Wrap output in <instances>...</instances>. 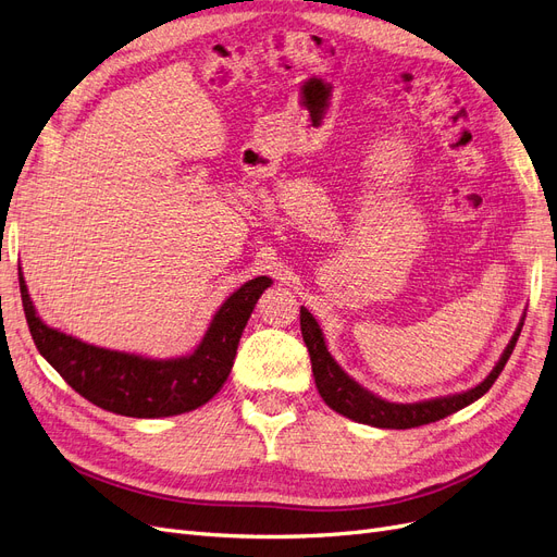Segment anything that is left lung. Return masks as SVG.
<instances>
[{
  "instance_id": "1",
  "label": "left lung",
  "mask_w": 557,
  "mask_h": 557,
  "mask_svg": "<svg viewBox=\"0 0 557 557\" xmlns=\"http://www.w3.org/2000/svg\"><path fill=\"white\" fill-rule=\"evenodd\" d=\"M522 320L518 323L509 346L504 348L502 358L493 367V372L487 374L479 385L469 387V391H465V393H455V395H446V397L397 404V401H387L374 393H369L367 387H362L358 381H352L330 356L323 330H320V325L315 323V318L305 307H301V311H299L301 336H305V344L309 348L311 369H313V379H315V387H318L320 397H323L327 407L334 409L336 413L356 420V423L372 425V428H385V430H409V428L436 423V420L460 411V409L469 407L471 401L483 397L487 391H491L493 383L502 374L504 364H507V360L511 358L513 346H516L520 330H522Z\"/></svg>"
}]
</instances>
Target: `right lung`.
<instances>
[{
    "mask_svg": "<svg viewBox=\"0 0 557 557\" xmlns=\"http://www.w3.org/2000/svg\"><path fill=\"white\" fill-rule=\"evenodd\" d=\"M23 309L29 334L46 362L95 407L129 418H166L207 404L227 381L242 332L260 295L272 285L258 276L232 293L215 311L205 339L190 356L153 360L109 350L48 327L32 305L18 269Z\"/></svg>",
    "mask_w": 557,
    "mask_h": 557,
    "instance_id": "add662e5",
    "label": "right lung"
}]
</instances>
